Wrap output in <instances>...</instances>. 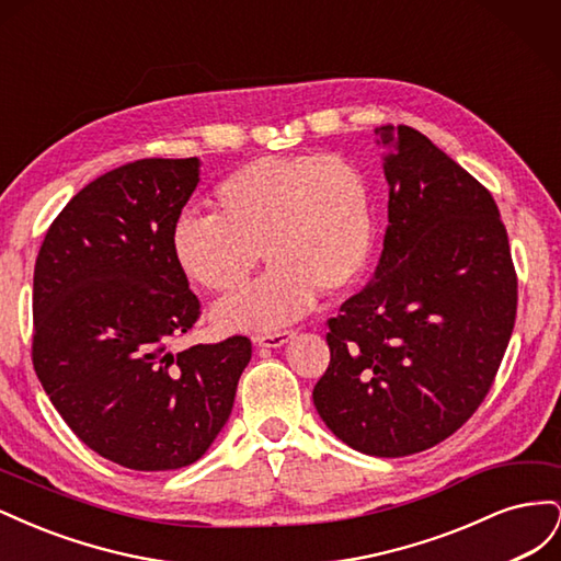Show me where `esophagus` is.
<instances>
[{
	"label": "esophagus",
	"mask_w": 561,
	"mask_h": 561,
	"mask_svg": "<svg viewBox=\"0 0 561 561\" xmlns=\"http://www.w3.org/2000/svg\"><path fill=\"white\" fill-rule=\"evenodd\" d=\"M293 334H295V330H280V332L257 334V336H254V344L262 346V348H278V346H283Z\"/></svg>",
	"instance_id": "esophagus-1"
}]
</instances>
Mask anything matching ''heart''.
Listing matches in <instances>:
<instances>
[{
  "mask_svg": "<svg viewBox=\"0 0 561 561\" xmlns=\"http://www.w3.org/2000/svg\"><path fill=\"white\" fill-rule=\"evenodd\" d=\"M215 215L182 213L173 260L201 290L233 295L260 264L266 276L217 309V322L271 330L358 280L377 243L375 198L360 165L336 154L262 157L213 192Z\"/></svg>",
  "mask_w": 561,
  "mask_h": 561,
  "instance_id": "b5f03b06",
  "label": "heart"
}]
</instances>
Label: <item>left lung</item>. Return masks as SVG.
<instances>
[{
	"label": "left lung",
	"instance_id": "1",
	"mask_svg": "<svg viewBox=\"0 0 561 561\" xmlns=\"http://www.w3.org/2000/svg\"><path fill=\"white\" fill-rule=\"evenodd\" d=\"M388 229L377 278L328 320L313 404L348 447L410 456L454 435L496 379L517 274L494 196L426 135L379 126Z\"/></svg>",
	"mask_w": 561,
	"mask_h": 561
}]
</instances>
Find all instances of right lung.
Instances as JSON below:
<instances>
[{
	"mask_svg": "<svg viewBox=\"0 0 561 561\" xmlns=\"http://www.w3.org/2000/svg\"><path fill=\"white\" fill-rule=\"evenodd\" d=\"M198 159H140L100 175L50 222L32 287V365L67 426L130 470H173L227 423L252 342L233 334L173 353L201 301L171 229Z\"/></svg>",
	"mask_w": 561,
	"mask_h": 561,
	"instance_id": "obj_1",
	"label": "right lung"
}]
</instances>
